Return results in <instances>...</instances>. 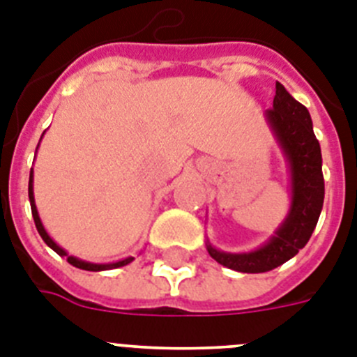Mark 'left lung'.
<instances>
[{
    "label": "left lung",
    "instance_id": "left-lung-1",
    "mask_svg": "<svg viewBox=\"0 0 357 357\" xmlns=\"http://www.w3.org/2000/svg\"><path fill=\"white\" fill-rule=\"evenodd\" d=\"M282 155L288 162L291 204L288 216L264 245L252 252L230 254L218 250L207 239L209 255L223 266L243 273H263L284 264L305 247L324 206L321 150L313 132L309 110L298 103L284 85L275 84L273 109L264 112Z\"/></svg>",
    "mask_w": 357,
    "mask_h": 357
}]
</instances>
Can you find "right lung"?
Segmentation results:
<instances>
[{"instance_id": "1", "label": "right lung", "mask_w": 357, "mask_h": 357, "mask_svg": "<svg viewBox=\"0 0 357 357\" xmlns=\"http://www.w3.org/2000/svg\"><path fill=\"white\" fill-rule=\"evenodd\" d=\"M40 139H43V137H40ZM39 143H40V141H39ZM37 148H39V146H37ZM36 153H37V150H36ZM28 198H30L31 216H33V222H36V227H37V230H39L40 238L44 239V243H46V245H48V247L52 248V250H55L56 254L62 255V257H68V263L73 264V266L80 268V270H87V272H103V270H112V268L127 266L128 263H132V261H134V257H125V259L116 261V263H105V264L89 263V261L78 259V257H75V255H69L68 252L64 250V248L59 247V245H56V243L53 241L52 238H50V234H48V232H46V229H44L43 222H40V218H39V211H37V206H36V198H33V168H31L30 182H28Z\"/></svg>"}]
</instances>
